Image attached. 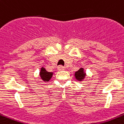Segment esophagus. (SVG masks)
<instances>
[{
    "label": "esophagus",
    "instance_id": "obj_1",
    "mask_svg": "<svg viewBox=\"0 0 124 124\" xmlns=\"http://www.w3.org/2000/svg\"><path fill=\"white\" fill-rule=\"evenodd\" d=\"M58 70H65V67H63L62 65H59L58 67Z\"/></svg>",
    "mask_w": 124,
    "mask_h": 124
}]
</instances>
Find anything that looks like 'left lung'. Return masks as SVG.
Returning <instances> with one entry per match:
<instances>
[{
    "instance_id": "1",
    "label": "left lung",
    "mask_w": 124,
    "mask_h": 124,
    "mask_svg": "<svg viewBox=\"0 0 124 124\" xmlns=\"http://www.w3.org/2000/svg\"><path fill=\"white\" fill-rule=\"evenodd\" d=\"M85 73L84 72V69L83 68H81L79 70H78L77 72H76L75 73V76L77 79L79 80V81H81L82 79H84L85 76Z\"/></svg>"
}]
</instances>
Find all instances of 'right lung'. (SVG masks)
<instances>
[{"label":"right lung","mask_w":124,"mask_h":124,"mask_svg":"<svg viewBox=\"0 0 124 124\" xmlns=\"http://www.w3.org/2000/svg\"><path fill=\"white\" fill-rule=\"evenodd\" d=\"M40 77H41V79L43 80L44 81H48L50 78L52 76L53 73L52 72H47L45 69L42 67L41 69V71H40Z\"/></svg>","instance_id":"1"}]
</instances>
